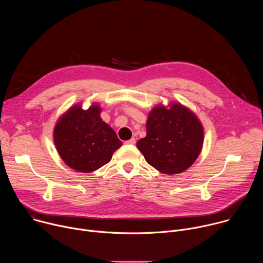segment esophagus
I'll return each mask as SVG.
<instances>
[{"label":"esophagus","instance_id":"esophagus-1","mask_svg":"<svg viewBox=\"0 0 263 263\" xmlns=\"http://www.w3.org/2000/svg\"><path fill=\"white\" fill-rule=\"evenodd\" d=\"M135 142H136L135 138H131V139H129V140H126V141H125V143H126V144H135Z\"/></svg>","mask_w":263,"mask_h":263}]
</instances>
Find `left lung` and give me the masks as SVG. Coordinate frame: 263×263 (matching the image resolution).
Masks as SVG:
<instances>
[{
    "mask_svg": "<svg viewBox=\"0 0 263 263\" xmlns=\"http://www.w3.org/2000/svg\"><path fill=\"white\" fill-rule=\"evenodd\" d=\"M204 129L197 116L180 103L158 105L149 112L146 136L136 145L157 171L175 175L192 166L201 153Z\"/></svg>",
    "mask_w": 263,
    "mask_h": 263,
    "instance_id": "obj_1",
    "label": "left lung"
}]
</instances>
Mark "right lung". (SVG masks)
Instances as JSON below:
<instances>
[{"label":"right lung","instance_id":"add662e5","mask_svg":"<svg viewBox=\"0 0 263 263\" xmlns=\"http://www.w3.org/2000/svg\"><path fill=\"white\" fill-rule=\"evenodd\" d=\"M100 115L101 108L97 104L87 110L76 105L65 112L54 128L57 152L74 171L91 173L102 167L123 144Z\"/></svg>","mask_w":263,"mask_h":263}]
</instances>
